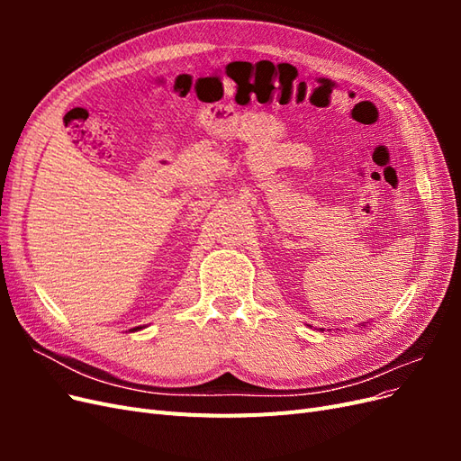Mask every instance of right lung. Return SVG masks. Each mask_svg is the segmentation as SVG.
I'll return each mask as SVG.
<instances>
[{"mask_svg":"<svg viewBox=\"0 0 461 461\" xmlns=\"http://www.w3.org/2000/svg\"><path fill=\"white\" fill-rule=\"evenodd\" d=\"M142 327H134V329H131V330H140Z\"/></svg>","mask_w":461,"mask_h":461,"instance_id":"obj_1","label":"right lung"}]
</instances>
